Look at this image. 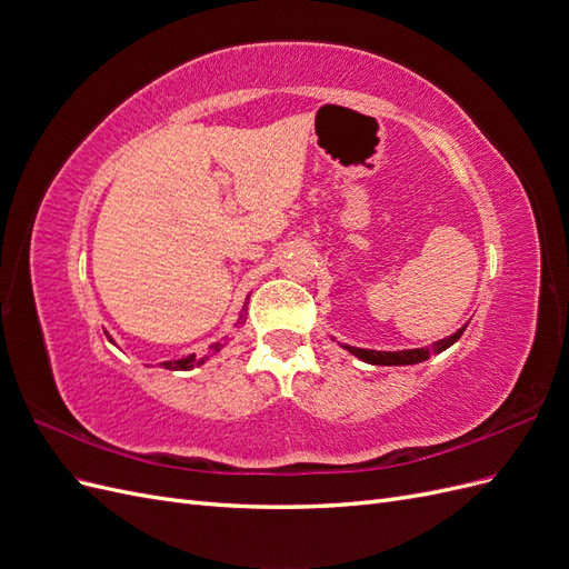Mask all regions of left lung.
I'll use <instances>...</instances> for the list:
<instances>
[{"label": "left lung", "mask_w": 569, "mask_h": 569, "mask_svg": "<svg viewBox=\"0 0 569 569\" xmlns=\"http://www.w3.org/2000/svg\"><path fill=\"white\" fill-rule=\"evenodd\" d=\"M465 332V327H460V330L451 337H443L439 341H435L432 347H425V349H406V351H372V349H358V347H349V343H341L343 349H347L349 353H353L356 358L366 360V363L370 366H416V363H422V360H427L429 356L435 353H441L451 347V343H456L460 339V335Z\"/></svg>", "instance_id": "1"}]
</instances>
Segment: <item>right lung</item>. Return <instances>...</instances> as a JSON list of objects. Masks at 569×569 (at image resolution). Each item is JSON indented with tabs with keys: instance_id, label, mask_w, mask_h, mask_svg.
Here are the masks:
<instances>
[{
	"instance_id": "right-lung-1",
	"label": "right lung",
	"mask_w": 569,
	"mask_h": 569,
	"mask_svg": "<svg viewBox=\"0 0 569 569\" xmlns=\"http://www.w3.org/2000/svg\"><path fill=\"white\" fill-rule=\"evenodd\" d=\"M244 318H247V306L242 308V316H239L237 325H242V322H244ZM109 341H113V339L109 337ZM226 343H228V339H222V341L211 343V351H220L222 347H226ZM203 360H206V356H203V358H197L194 353H189V356H184V358H180V360H166L163 368H168V370H192V368L201 366Z\"/></svg>"
}]
</instances>
